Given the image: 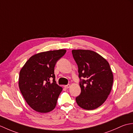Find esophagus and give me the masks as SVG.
Masks as SVG:
<instances>
[{
	"mask_svg": "<svg viewBox=\"0 0 133 133\" xmlns=\"http://www.w3.org/2000/svg\"><path fill=\"white\" fill-rule=\"evenodd\" d=\"M69 87H70V84H68V85H66L64 86V88H66V89H68V88H69Z\"/></svg>",
	"mask_w": 133,
	"mask_h": 133,
	"instance_id": "obj_1",
	"label": "esophagus"
}]
</instances>
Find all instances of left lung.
<instances>
[{"mask_svg":"<svg viewBox=\"0 0 133 133\" xmlns=\"http://www.w3.org/2000/svg\"><path fill=\"white\" fill-rule=\"evenodd\" d=\"M72 53L78 66L81 88L76 102L82 109L93 110L104 104L110 94L113 73L108 62L95 52L77 49Z\"/></svg>","mask_w":133,"mask_h":133,"instance_id":"8db88e82","label":"left lung"}]
</instances>
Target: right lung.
I'll use <instances>...</instances> for the list:
<instances>
[{"label": "right lung", "mask_w": 133, "mask_h": 133, "mask_svg": "<svg viewBox=\"0 0 133 133\" xmlns=\"http://www.w3.org/2000/svg\"><path fill=\"white\" fill-rule=\"evenodd\" d=\"M59 49L41 52L32 56L20 72L19 86L25 101L40 113H48L56 106L63 88L55 81V66L66 53ZM53 79L52 82L50 79Z\"/></svg>", "instance_id": "right-lung-1"}]
</instances>
